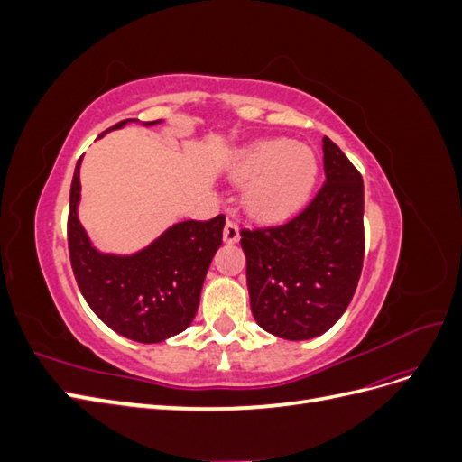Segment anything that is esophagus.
<instances>
[{
    "label": "esophagus",
    "instance_id": "1",
    "mask_svg": "<svg viewBox=\"0 0 462 462\" xmlns=\"http://www.w3.org/2000/svg\"><path fill=\"white\" fill-rule=\"evenodd\" d=\"M241 239V233H239V226L233 219H227L226 227H223V241L227 245H233Z\"/></svg>",
    "mask_w": 462,
    "mask_h": 462
}]
</instances>
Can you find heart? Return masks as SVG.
I'll list each match as a JSON object with an SVG mask.
<instances>
[{"mask_svg": "<svg viewBox=\"0 0 462 462\" xmlns=\"http://www.w3.org/2000/svg\"><path fill=\"white\" fill-rule=\"evenodd\" d=\"M233 175L245 190V206L262 221L285 219L309 200L318 177L312 148L285 138H265L246 146Z\"/></svg>", "mask_w": 462, "mask_h": 462, "instance_id": "b5f03b06", "label": "heart"}]
</instances>
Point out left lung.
Returning <instances> with one entry per match:
<instances>
[{
  "instance_id": "8db88e82",
  "label": "left lung",
  "mask_w": 462,
  "mask_h": 462,
  "mask_svg": "<svg viewBox=\"0 0 462 462\" xmlns=\"http://www.w3.org/2000/svg\"><path fill=\"white\" fill-rule=\"evenodd\" d=\"M326 183L283 226L241 229L258 326L289 341L326 333L351 302L365 262V185L324 136Z\"/></svg>"
}]
</instances>
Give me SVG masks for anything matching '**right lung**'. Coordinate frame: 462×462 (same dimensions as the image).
<instances>
[{
    "label": "right lung",
    "mask_w": 462,
    "mask_h": 462,
    "mask_svg": "<svg viewBox=\"0 0 462 462\" xmlns=\"http://www.w3.org/2000/svg\"><path fill=\"white\" fill-rule=\"evenodd\" d=\"M153 123L158 121L146 125ZM79 170L80 158L69 199L67 243L82 297L107 328L138 343H162L187 329L199 310L206 272L221 246L226 216L175 223L133 256L102 254L90 245L77 216Z\"/></svg>",
    "instance_id": "add662e5"
}]
</instances>
